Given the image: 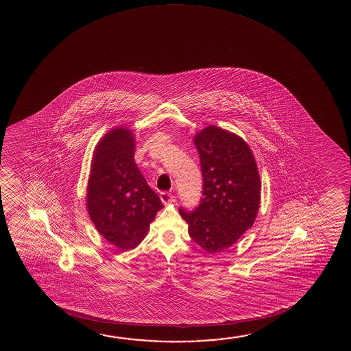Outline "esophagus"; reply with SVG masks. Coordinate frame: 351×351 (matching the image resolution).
Here are the masks:
<instances>
[{"label":"esophagus","instance_id":"1","mask_svg":"<svg viewBox=\"0 0 351 351\" xmlns=\"http://www.w3.org/2000/svg\"><path fill=\"white\" fill-rule=\"evenodd\" d=\"M160 200H162L164 205H167V204H173L176 199H175L171 193L162 192L160 193Z\"/></svg>","mask_w":351,"mask_h":351}]
</instances>
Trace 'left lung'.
<instances>
[{
	"mask_svg": "<svg viewBox=\"0 0 351 351\" xmlns=\"http://www.w3.org/2000/svg\"><path fill=\"white\" fill-rule=\"evenodd\" d=\"M202 195L194 211L180 208L192 240L211 254L234 245L254 223L260 176L250 146L239 135L208 125L194 136Z\"/></svg>",
	"mask_w": 351,
	"mask_h": 351,
	"instance_id": "obj_1",
	"label": "left lung"
}]
</instances>
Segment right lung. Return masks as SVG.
<instances>
[{"instance_id":"obj_1","label":"right lung","mask_w":351,"mask_h":351,"mask_svg":"<svg viewBox=\"0 0 351 351\" xmlns=\"http://www.w3.org/2000/svg\"><path fill=\"white\" fill-rule=\"evenodd\" d=\"M132 130L117 127L98 143L87 184V211L97 230L117 250H133L163 207L134 162Z\"/></svg>"}]
</instances>
